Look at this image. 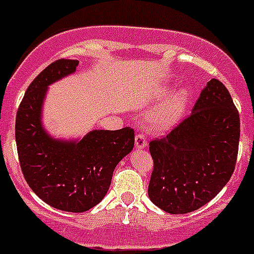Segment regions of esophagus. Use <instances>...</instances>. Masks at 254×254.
<instances>
[{
    "mask_svg": "<svg viewBox=\"0 0 254 254\" xmlns=\"http://www.w3.org/2000/svg\"><path fill=\"white\" fill-rule=\"evenodd\" d=\"M134 143H136V147H137V149H143V147H146L147 140L145 138L143 134L137 133L136 134V137H134Z\"/></svg>",
    "mask_w": 254,
    "mask_h": 254,
    "instance_id": "obj_1",
    "label": "esophagus"
}]
</instances>
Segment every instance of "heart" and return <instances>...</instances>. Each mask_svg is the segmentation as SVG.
Wrapping results in <instances>:
<instances>
[{
	"mask_svg": "<svg viewBox=\"0 0 254 254\" xmlns=\"http://www.w3.org/2000/svg\"><path fill=\"white\" fill-rule=\"evenodd\" d=\"M190 99L187 89L182 87L164 100L147 116V126L151 131L164 132L176 125L185 112Z\"/></svg>",
	"mask_w": 254,
	"mask_h": 254,
	"instance_id": "obj_1",
	"label": "heart"
}]
</instances>
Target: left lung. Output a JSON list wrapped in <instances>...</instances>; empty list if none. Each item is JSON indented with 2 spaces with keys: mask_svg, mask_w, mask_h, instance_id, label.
I'll list each match as a JSON object with an SVG mask.
<instances>
[{
  "mask_svg": "<svg viewBox=\"0 0 254 254\" xmlns=\"http://www.w3.org/2000/svg\"><path fill=\"white\" fill-rule=\"evenodd\" d=\"M239 136V112L225 85L212 78L192 113L165 137L149 143L152 203L176 215L206 205L232 178Z\"/></svg>",
  "mask_w": 254,
  "mask_h": 254,
  "instance_id": "1",
  "label": "left lung"
}]
</instances>
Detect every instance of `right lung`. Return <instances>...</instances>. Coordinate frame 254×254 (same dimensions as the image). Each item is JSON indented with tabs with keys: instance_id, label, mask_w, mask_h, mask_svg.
I'll return each mask as SVG.
<instances>
[{
	"instance_id": "1",
	"label": "right lung",
	"mask_w": 254,
	"mask_h": 254,
	"mask_svg": "<svg viewBox=\"0 0 254 254\" xmlns=\"http://www.w3.org/2000/svg\"><path fill=\"white\" fill-rule=\"evenodd\" d=\"M77 60L55 61L26 89L16 114L15 137L20 168L35 194L52 207L84 212L104 198L117 164L134 145V131L94 129L80 141L51 137L42 126L47 87L73 73Z\"/></svg>"
}]
</instances>
